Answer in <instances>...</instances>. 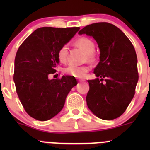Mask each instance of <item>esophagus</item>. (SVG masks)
Instances as JSON below:
<instances>
[{"label":"esophagus","instance_id":"obj_1","mask_svg":"<svg viewBox=\"0 0 150 150\" xmlns=\"http://www.w3.org/2000/svg\"><path fill=\"white\" fill-rule=\"evenodd\" d=\"M85 81V80H83V79H80L79 80V82H84Z\"/></svg>","mask_w":150,"mask_h":150}]
</instances>
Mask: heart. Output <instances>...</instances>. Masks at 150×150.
<instances>
[{
  "instance_id": "b5f03b06",
  "label": "heart",
  "mask_w": 150,
  "mask_h": 150,
  "mask_svg": "<svg viewBox=\"0 0 150 150\" xmlns=\"http://www.w3.org/2000/svg\"><path fill=\"white\" fill-rule=\"evenodd\" d=\"M75 45L78 48H81L86 52L85 60L90 62H94L96 59L95 54V44L90 38L86 37H81L75 41ZM68 47L66 44L63 45L59 48L57 52V57L59 61L62 64H65L67 61ZM90 68L87 65H69L64 69V72L67 75H71L77 78H82L86 76V73L88 72Z\"/></svg>"
}]
</instances>
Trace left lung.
Listing matches in <instances>:
<instances>
[{"instance_id": "1", "label": "left lung", "mask_w": 150, "mask_h": 150, "mask_svg": "<svg viewBox=\"0 0 150 150\" xmlns=\"http://www.w3.org/2000/svg\"><path fill=\"white\" fill-rule=\"evenodd\" d=\"M78 34L92 36L100 50L93 72L96 78L88 81V107L102 120L117 118L135 94L139 80L135 48L120 29L108 22L87 25Z\"/></svg>"}]
</instances>
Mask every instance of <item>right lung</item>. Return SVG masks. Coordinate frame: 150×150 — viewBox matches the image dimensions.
I'll use <instances>...</instances> for the list:
<instances>
[{
	"mask_svg": "<svg viewBox=\"0 0 150 150\" xmlns=\"http://www.w3.org/2000/svg\"><path fill=\"white\" fill-rule=\"evenodd\" d=\"M80 28L44 27L35 30L18 48L14 60L13 81L24 109L30 117L46 121L57 115L64 105L75 77L63 75L48 79L57 72L58 50Z\"/></svg>",
	"mask_w": 150,
	"mask_h": 150,
	"instance_id": "right-lung-1",
	"label": "right lung"
}]
</instances>
